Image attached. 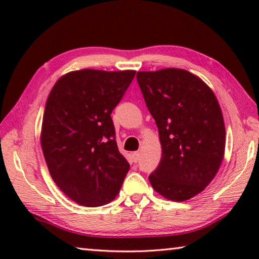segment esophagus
<instances>
[{"label": "esophagus", "instance_id": "34e87169", "mask_svg": "<svg viewBox=\"0 0 259 259\" xmlns=\"http://www.w3.org/2000/svg\"><path fill=\"white\" fill-rule=\"evenodd\" d=\"M133 159H134V162H136V163H137V162L139 161V159H140V152H134L133 153Z\"/></svg>", "mask_w": 259, "mask_h": 259}]
</instances>
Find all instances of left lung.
<instances>
[{
	"instance_id": "obj_1",
	"label": "left lung",
	"mask_w": 259,
	"mask_h": 259,
	"mask_svg": "<svg viewBox=\"0 0 259 259\" xmlns=\"http://www.w3.org/2000/svg\"><path fill=\"white\" fill-rule=\"evenodd\" d=\"M137 81L162 147L148 179L165 199H192L209 185L224 157L225 124L216 96L185 69L138 72Z\"/></svg>"
}]
</instances>
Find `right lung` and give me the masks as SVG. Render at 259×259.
Wrapping results in <instances>:
<instances>
[{
  "label": "right lung",
  "mask_w": 259,
  "mask_h": 259,
  "mask_svg": "<svg viewBox=\"0 0 259 259\" xmlns=\"http://www.w3.org/2000/svg\"><path fill=\"white\" fill-rule=\"evenodd\" d=\"M135 74L81 69L65 74L50 91L41 129L43 155L56 185L77 204L111 202L129 171L111 114Z\"/></svg>",
  "instance_id": "1"
}]
</instances>
